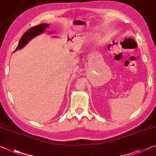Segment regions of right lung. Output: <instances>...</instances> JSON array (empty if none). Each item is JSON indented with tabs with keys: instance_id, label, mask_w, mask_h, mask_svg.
<instances>
[{
	"instance_id": "add662e5",
	"label": "right lung",
	"mask_w": 156,
	"mask_h": 156,
	"mask_svg": "<svg viewBox=\"0 0 156 156\" xmlns=\"http://www.w3.org/2000/svg\"><path fill=\"white\" fill-rule=\"evenodd\" d=\"M48 26L49 25L47 23H41V24L38 25V26H34L33 28L28 30H27L26 33L23 34V36L21 37L18 46H17L14 51L23 48V47L28 44V41L30 40H31L33 38H34V37L37 36L39 34L44 33V31L46 30V29L47 28H48Z\"/></svg>"
}]
</instances>
